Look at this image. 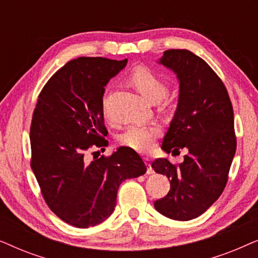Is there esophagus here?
<instances>
[{"instance_id": "esophagus-1", "label": "esophagus", "mask_w": 258, "mask_h": 258, "mask_svg": "<svg viewBox=\"0 0 258 258\" xmlns=\"http://www.w3.org/2000/svg\"><path fill=\"white\" fill-rule=\"evenodd\" d=\"M144 163L147 165V174H154V169L151 168V163H150V160L149 158H144Z\"/></svg>"}]
</instances>
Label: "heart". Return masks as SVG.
<instances>
[{"label":"heart","mask_w":258,"mask_h":258,"mask_svg":"<svg viewBox=\"0 0 258 258\" xmlns=\"http://www.w3.org/2000/svg\"><path fill=\"white\" fill-rule=\"evenodd\" d=\"M129 83L150 102H160L168 93L165 81L156 72L147 66H137L130 72ZM105 112V103L103 105ZM161 135V128L156 125H130L118 135V142L130 149L146 153L153 148Z\"/></svg>","instance_id":"b5f03b06"}]
</instances>
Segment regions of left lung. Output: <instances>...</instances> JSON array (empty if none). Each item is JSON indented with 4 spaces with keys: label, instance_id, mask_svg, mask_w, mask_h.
I'll return each mask as SVG.
<instances>
[{
    "label": "left lung",
    "instance_id": "1",
    "mask_svg": "<svg viewBox=\"0 0 258 258\" xmlns=\"http://www.w3.org/2000/svg\"><path fill=\"white\" fill-rule=\"evenodd\" d=\"M177 74V110L165 134L162 149L175 153L186 148L181 164L157 158L151 167L170 179V190L155 201L158 213L176 221L202 215L227 185L235 156L234 110L224 83L208 63L186 49H169L160 59Z\"/></svg>",
    "mask_w": 258,
    "mask_h": 258
}]
</instances>
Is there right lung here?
Returning <instances> with one entry per match:
<instances>
[{"mask_svg": "<svg viewBox=\"0 0 258 258\" xmlns=\"http://www.w3.org/2000/svg\"><path fill=\"white\" fill-rule=\"evenodd\" d=\"M125 64L126 58L72 59L44 84L34 109L31 169L50 210L76 228L107 220L115 209L119 184L147 171L142 158L130 148H118L110 156L91 153L108 146L104 86Z\"/></svg>", "mask_w": 258, "mask_h": 258, "instance_id": "obj_1", "label": "right lung"}]
</instances>
